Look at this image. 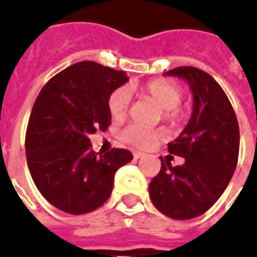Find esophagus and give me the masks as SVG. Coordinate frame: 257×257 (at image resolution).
Instances as JSON below:
<instances>
[{
	"instance_id": "1",
	"label": "esophagus",
	"mask_w": 257,
	"mask_h": 257,
	"mask_svg": "<svg viewBox=\"0 0 257 257\" xmlns=\"http://www.w3.org/2000/svg\"><path fill=\"white\" fill-rule=\"evenodd\" d=\"M134 157H135V160H139V158H142V157H145V154H143V153H140V151H135Z\"/></svg>"
}]
</instances>
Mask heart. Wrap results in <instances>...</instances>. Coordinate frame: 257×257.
<instances>
[{
  "mask_svg": "<svg viewBox=\"0 0 257 257\" xmlns=\"http://www.w3.org/2000/svg\"><path fill=\"white\" fill-rule=\"evenodd\" d=\"M143 93L161 107L164 110L165 119L178 121L180 117L178 106L183 97L182 89L178 85L172 84L169 81H164V79H157V81H151L146 86H143ZM131 99H132L131 90L126 86L114 90L108 97V110L111 112L112 117L117 119L125 117L128 114L129 106H131ZM162 136H164L162 131L146 128L138 123H131L128 126H125L121 132V138L123 142H126L135 147H140V149L150 147L157 140L161 139Z\"/></svg>",
  "mask_w": 257,
  "mask_h": 257,
  "instance_id": "1",
  "label": "heart"
}]
</instances>
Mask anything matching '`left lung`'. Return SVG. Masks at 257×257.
Returning a JSON list of instances; mask_svg holds the SVG:
<instances>
[{
	"label": "left lung",
	"mask_w": 257,
	"mask_h": 257,
	"mask_svg": "<svg viewBox=\"0 0 257 257\" xmlns=\"http://www.w3.org/2000/svg\"><path fill=\"white\" fill-rule=\"evenodd\" d=\"M164 75L189 84L193 111L178 139L168 145V151L184 162L172 168L161 160L149 193L161 213L187 220L205 213L230 183L238 161L239 128L228 97L209 74L187 66Z\"/></svg>",
	"instance_id": "8db88e82"
}]
</instances>
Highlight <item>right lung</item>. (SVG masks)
<instances>
[{
  "label": "right lung",
  "mask_w": 257,
  "mask_h": 257,
  "mask_svg": "<svg viewBox=\"0 0 257 257\" xmlns=\"http://www.w3.org/2000/svg\"><path fill=\"white\" fill-rule=\"evenodd\" d=\"M125 71L79 62L49 79L33 106L26 157L37 189L58 209L84 215L111 194L114 175L134 156L112 149L92 150L90 135L111 123L108 97L128 82Z\"/></svg>",
  "instance_id": "obj_1"
}]
</instances>
